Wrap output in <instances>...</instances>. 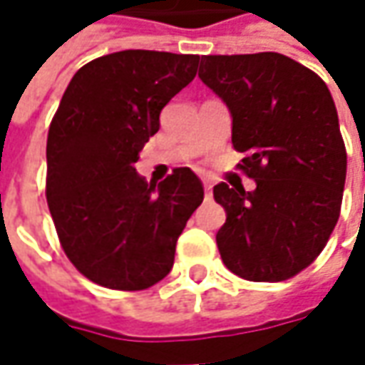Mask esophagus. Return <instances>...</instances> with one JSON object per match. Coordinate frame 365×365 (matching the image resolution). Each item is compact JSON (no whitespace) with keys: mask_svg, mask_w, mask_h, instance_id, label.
Listing matches in <instances>:
<instances>
[{"mask_svg":"<svg viewBox=\"0 0 365 365\" xmlns=\"http://www.w3.org/2000/svg\"><path fill=\"white\" fill-rule=\"evenodd\" d=\"M203 185H205V201H211V195H213L211 189H213V185H211L207 178H203Z\"/></svg>","mask_w":365,"mask_h":365,"instance_id":"esophagus-1","label":"esophagus"}]
</instances>
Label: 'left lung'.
I'll use <instances>...</instances> for the list:
<instances>
[{
  "instance_id": "left-lung-1",
  "label": "left lung",
  "mask_w": 365,
  "mask_h": 365,
  "mask_svg": "<svg viewBox=\"0 0 365 365\" xmlns=\"http://www.w3.org/2000/svg\"><path fill=\"white\" fill-rule=\"evenodd\" d=\"M199 78L232 113L237 164L256 189L213 187L227 213L223 264L252 282H280L323 252L339 219L347 154L327 85L278 52L203 56Z\"/></svg>"
}]
</instances>
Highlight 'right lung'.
<instances>
[{"instance_id":"right-lung-1","label":"right lung","mask_w":365,"mask_h":365,"mask_svg":"<svg viewBox=\"0 0 365 365\" xmlns=\"http://www.w3.org/2000/svg\"><path fill=\"white\" fill-rule=\"evenodd\" d=\"M197 66V54L121 50L81 66L64 91L46 142V201L64 254L95 284L144 290L173 270L203 185L190 168L148 185L135 162Z\"/></svg>"}]
</instances>
